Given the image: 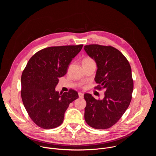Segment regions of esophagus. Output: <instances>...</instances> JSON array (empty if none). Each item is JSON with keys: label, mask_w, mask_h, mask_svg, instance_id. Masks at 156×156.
Wrapping results in <instances>:
<instances>
[{"label": "esophagus", "mask_w": 156, "mask_h": 156, "mask_svg": "<svg viewBox=\"0 0 156 156\" xmlns=\"http://www.w3.org/2000/svg\"><path fill=\"white\" fill-rule=\"evenodd\" d=\"M83 94L82 93H78V96L80 98H83Z\"/></svg>", "instance_id": "esophagus-1"}]
</instances>
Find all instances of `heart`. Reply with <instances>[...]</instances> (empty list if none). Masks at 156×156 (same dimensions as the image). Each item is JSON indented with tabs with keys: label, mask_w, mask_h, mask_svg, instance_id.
<instances>
[{
	"label": "heart",
	"mask_w": 156,
	"mask_h": 156,
	"mask_svg": "<svg viewBox=\"0 0 156 156\" xmlns=\"http://www.w3.org/2000/svg\"><path fill=\"white\" fill-rule=\"evenodd\" d=\"M93 61V60L91 58V57H86L85 58H83V63H87V62H90Z\"/></svg>",
	"instance_id": "heart-1"
}]
</instances>
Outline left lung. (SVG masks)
Returning a JSON list of instances; mask_svg holds the SVG:
<instances>
[{
  "mask_svg": "<svg viewBox=\"0 0 156 156\" xmlns=\"http://www.w3.org/2000/svg\"><path fill=\"white\" fill-rule=\"evenodd\" d=\"M84 49L98 66L95 81L98 85L94 89L105 90L102 100L84 94V119L93 128L107 129L120 120L130 104L133 90L131 69L126 58L112 46L90 44Z\"/></svg>",
  "mask_w": 156,
  "mask_h": 156,
  "instance_id": "1",
  "label": "left lung"
}]
</instances>
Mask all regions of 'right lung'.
<instances>
[{
	"mask_svg": "<svg viewBox=\"0 0 156 156\" xmlns=\"http://www.w3.org/2000/svg\"><path fill=\"white\" fill-rule=\"evenodd\" d=\"M83 44L54 46L34 54L21 75V96L27 112L38 126L52 129L60 126L69 104L78 98V93L55 91L58 78L63 76Z\"/></svg>",
	"mask_w": 156,
	"mask_h": 156,
	"instance_id": "add662e5",
	"label": "right lung"
}]
</instances>
